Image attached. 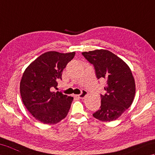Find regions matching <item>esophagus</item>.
Segmentation results:
<instances>
[{
    "label": "esophagus",
    "mask_w": 155,
    "mask_h": 155,
    "mask_svg": "<svg viewBox=\"0 0 155 155\" xmlns=\"http://www.w3.org/2000/svg\"><path fill=\"white\" fill-rule=\"evenodd\" d=\"M87 94H88V93H87V91L83 90V91H82V92H81V94H80V95H75V97H78V98L84 99V98L85 97V96L87 95Z\"/></svg>",
    "instance_id": "1"
}]
</instances>
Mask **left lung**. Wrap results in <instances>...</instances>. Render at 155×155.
<instances>
[{"mask_svg": "<svg viewBox=\"0 0 155 155\" xmlns=\"http://www.w3.org/2000/svg\"><path fill=\"white\" fill-rule=\"evenodd\" d=\"M82 54L94 66L97 78L106 81V94L101 95V109L93 116L101 121H114L129 107L135 97V79L130 69L109 50H95Z\"/></svg>", "mask_w": 155, "mask_h": 155, "instance_id": "obj_1", "label": "left lung"}]
</instances>
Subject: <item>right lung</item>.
Listing matches in <instances>:
<instances>
[{"instance_id":"obj_1","label":"right lung","mask_w":155,"mask_h":155,"mask_svg":"<svg viewBox=\"0 0 155 155\" xmlns=\"http://www.w3.org/2000/svg\"><path fill=\"white\" fill-rule=\"evenodd\" d=\"M75 51H47L34 60L24 71L20 81L22 100L34 118L44 124L59 123L68 115L74 98L51 91L61 80L64 69L73 59Z\"/></svg>"}]
</instances>
